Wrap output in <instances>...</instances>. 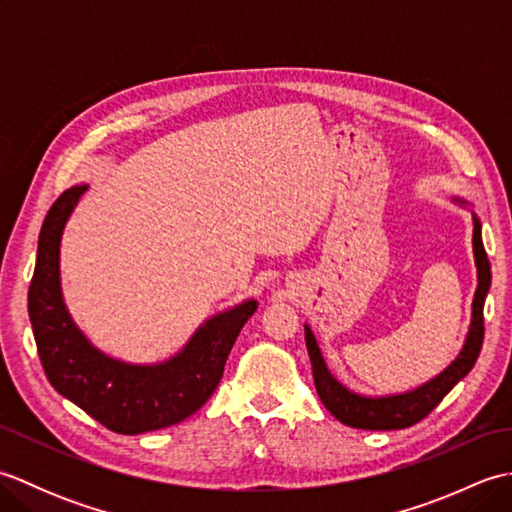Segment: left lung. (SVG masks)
Segmentation results:
<instances>
[{
    "mask_svg": "<svg viewBox=\"0 0 512 512\" xmlns=\"http://www.w3.org/2000/svg\"><path fill=\"white\" fill-rule=\"evenodd\" d=\"M473 253L477 266V290L473 299V321L469 336H466L464 350L460 356L444 369V372L433 378L431 383L422 385L409 394L387 396V398H363L347 391L339 380H336L328 367L323 363V356L314 334L306 325V345L312 363V376L317 394L336 420H341L347 427L369 429V431H389V429H407L411 424L427 418L429 413L440 405V400L449 394L458 380H462L471 372L477 356L482 350L484 341V299L491 288V264H488L486 250L482 244V224L473 215Z\"/></svg>",
    "mask_w": 512,
    "mask_h": 512,
    "instance_id": "8db88e82",
    "label": "left lung"
}]
</instances>
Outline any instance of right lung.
Masks as SVG:
<instances>
[{"label":"right lung","mask_w":512,"mask_h":512,"mask_svg":"<svg viewBox=\"0 0 512 512\" xmlns=\"http://www.w3.org/2000/svg\"><path fill=\"white\" fill-rule=\"evenodd\" d=\"M85 184L63 191L43 220L28 317L50 385L88 416L123 436L178 424L198 411L224 374L239 330L257 301L217 314L195 332L184 350L162 365H125L103 356L76 330L61 299L59 244L65 220Z\"/></svg>","instance_id":"add662e5"}]
</instances>
